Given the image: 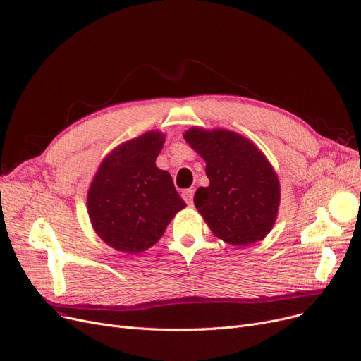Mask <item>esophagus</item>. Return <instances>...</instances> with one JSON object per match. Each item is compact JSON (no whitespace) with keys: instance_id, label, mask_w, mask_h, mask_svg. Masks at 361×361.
I'll use <instances>...</instances> for the list:
<instances>
[{"instance_id":"1","label":"esophagus","mask_w":361,"mask_h":361,"mask_svg":"<svg viewBox=\"0 0 361 361\" xmlns=\"http://www.w3.org/2000/svg\"><path fill=\"white\" fill-rule=\"evenodd\" d=\"M193 195H195V190H192V189H185L184 192H183V199L185 200V203L187 205H190L192 207V203H193Z\"/></svg>"}]
</instances>
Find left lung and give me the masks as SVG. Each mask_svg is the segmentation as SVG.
<instances>
[{
	"mask_svg": "<svg viewBox=\"0 0 361 361\" xmlns=\"http://www.w3.org/2000/svg\"><path fill=\"white\" fill-rule=\"evenodd\" d=\"M184 138L207 162L209 185L193 200L211 231L234 246L262 240L276 221L280 184L261 150L226 130L192 128Z\"/></svg>",
	"mask_w": 361,
	"mask_h": 361,
	"instance_id": "1",
	"label": "left lung"
}]
</instances>
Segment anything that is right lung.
<instances>
[{
  "mask_svg": "<svg viewBox=\"0 0 361 361\" xmlns=\"http://www.w3.org/2000/svg\"><path fill=\"white\" fill-rule=\"evenodd\" d=\"M165 137L150 131L121 145L102 162L87 207L99 236L121 252L138 254L158 242L185 207L168 171L156 166Z\"/></svg>",
  "mask_w": 361,
  "mask_h": 361,
  "instance_id": "add662e5",
  "label": "right lung"
}]
</instances>
